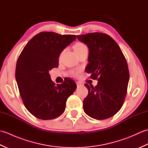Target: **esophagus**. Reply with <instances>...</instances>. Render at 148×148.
Wrapping results in <instances>:
<instances>
[{"label": "esophagus", "mask_w": 148, "mask_h": 148, "mask_svg": "<svg viewBox=\"0 0 148 148\" xmlns=\"http://www.w3.org/2000/svg\"><path fill=\"white\" fill-rule=\"evenodd\" d=\"M76 84H77V86H83V84L82 83L79 82V81H77V82H76Z\"/></svg>", "instance_id": "esophagus-1"}]
</instances>
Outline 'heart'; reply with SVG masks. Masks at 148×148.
<instances>
[{
    "mask_svg": "<svg viewBox=\"0 0 148 148\" xmlns=\"http://www.w3.org/2000/svg\"><path fill=\"white\" fill-rule=\"evenodd\" d=\"M86 46L85 45H84L83 43H77L76 45L74 46V50H79L81 49H83L84 48H86Z\"/></svg>",
    "mask_w": 148,
    "mask_h": 148,
    "instance_id": "b5f03b06",
    "label": "heart"
}]
</instances>
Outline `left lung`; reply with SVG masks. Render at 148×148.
<instances>
[{"mask_svg":"<svg viewBox=\"0 0 148 148\" xmlns=\"http://www.w3.org/2000/svg\"><path fill=\"white\" fill-rule=\"evenodd\" d=\"M89 48L86 68L90 77L98 83L84 85L88 95L83 100L84 111L96 119H105L116 114L123 106L127 92L129 71L125 56L115 40L103 33L77 36Z\"/></svg>","mask_w":148,"mask_h":148,"instance_id":"1","label":"left lung"}]
</instances>
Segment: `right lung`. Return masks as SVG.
Returning a JSON list of instances; mask_svg holds the SVG:
<instances>
[{"mask_svg": "<svg viewBox=\"0 0 148 148\" xmlns=\"http://www.w3.org/2000/svg\"><path fill=\"white\" fill-rule=\"evenodd\" d=\"M76 39L75 35L40 32L19 56L15 71L19 92L25 108L35 117L44 120L58 117L65 111L68 97L76 90L73 80L67 78L55 85L49 74L58 67L60 53Z\"/></svg>", "mask_w": 148, "mask_h": 148, "instance_id": "1", "label": "right lung"}]
</instances>
